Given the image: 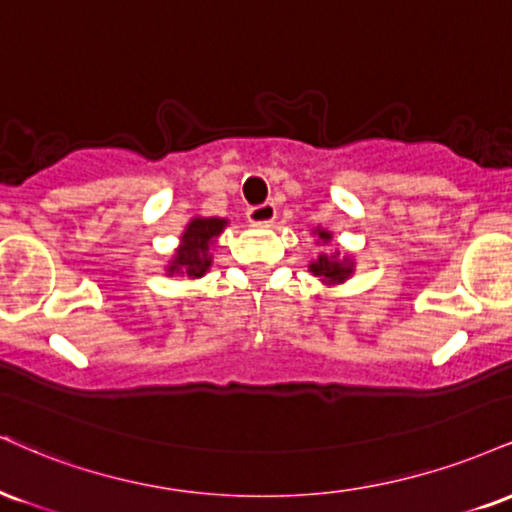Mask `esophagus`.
I'll list each match as a JSON object with an SVG mask.
<instances>
[{
	"instance_id": "1",
	"label": "esophagus",
	"mask_w": 512,
	"mask_h": 512,
	"mask_svg": "<svg viewBox=\"0 0 512 512\" xmlns=\"http://www.w3.org/2000/svg\"><path fill=\"white\" fill-rule=\"evenodd\" d=\"M245 217H248L250 224L267 226V224H272V221L276 219V205H274V202H262V205H252V207H248V212H245Z\"/></svg>"
}]
</instances>
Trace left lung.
<instances>
[{
    "label": "left lung",
    "instance_id": "8db88e82",
    "mask_svg": "<svg viewBox=\"0 0 512 512\" xmlns=\"http://www.w3.org/2000/svg\"><path fill=\"white\" fill-rule=\"evenodd\" d=\"M317 233L324 243H329L331 240V233H326V231H317ZM310 272L315 276H322L324 281H343V279H348V274H353V267H350L346 260L338 262L336 255L334 257L322 255L315 264H310Z\"/></svg>",
    "mask_w": 512,
    "mask_h": 512
}]
</instances>
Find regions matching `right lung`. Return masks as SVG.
<instances>
[{
  "instance_id": "1",
  "label": "right lung",
  "mask_w": 512,
  "mask_h": 512,
  "mask_svg": "<svg viewBox=\"0 0 512 512\" xmlns=\"http://www.w3.org/2000/svg\"><path fill=\"white\" fill-rule=\"evenodd\" d=\"M226 226L224 219H193L183 233V243L178 248L174 262H171V274H186L190 279H200L207 272L212 257H209V243L219 236Z\"/></svg>"
}]
</instances>
